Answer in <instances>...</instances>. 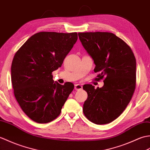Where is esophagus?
Segmentation results:
<instances>
[{
	"label": "esophagus",
	"instance_id": "1",
	"mask_svg": "<svg viewBox=\"0 0 150 150\" xmlns=\"http://www.w3.org/2000/svg\"><path fill=\"white\" fill-rule=\"evenodd\" d=\"M82 88H83L82 85H79V84H76L74 86V89L76 90V91H80V90H81Z\"/></svg>",
	"mask_w": 150,
	"mask_h": 150
}]
</instances>
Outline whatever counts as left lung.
<instances>
[{
    "label": "left lung",
    "mask_w": 150,
    "mask_h": 150,
    "mask_svg": "<svg viewBox=\"0 0 150 150\" xmlns=\"http://www.w3.org/2000/svg\"><path fill=\"white\" fill-rule=\"evenodd\" d=\"M79 40L94 60V71L104 85L83 86L88 97L83 113L89 121L104 125L114 121L125 110L136 84V59L130 47L111 33H79Z\"/></svg>",
    "instance_id": "1"
}]
</instances>
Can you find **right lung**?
<instances>
[{
    "mask_svg": "<svg viewBox=\"0 0 150 150\" xmlns=\"http://www.w3.org/2000/svg\"><path fill=\"white\" fill-rule=\"evenodd\" d=\"M77 40V33L40 32L16 52L11 68L15 97L35 122L55 119L74 89L72 83L54 82L52 72L62 66Z\"/></svg>",
    "mask_w": 150,
    "mask_h": 150,
    "instance_id": "add662e5",
    "label": "right lung"
}]
</instances>
